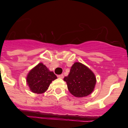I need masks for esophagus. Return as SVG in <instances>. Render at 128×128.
Wrapping results in <instances>:
<instances>
[{"label":"esophagus","mask_w":128,"mask_h":128,"mask_svg":"<svg viewBox=\"0 0 128 128\" xmlns=\"http://www.w3.org/2000/svg\"><path fill=\"white\" fill-rule=\"evenodd\" d=\"M58 77L59 78H61V79H63V78H64V76H63V74H60V75L58 76Z\"/></svg>","instance_id":"obj_1"}]
</instances>
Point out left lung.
Returning <instances> with one entry per match:
<instances>
[{
    "label": "left lung",
    "mask_w": 128,
    "mask_h": 128,
    "mask_svg": "<svg viewBox=\"0 0 128 128\" xmlns=\"http://www.w3.org/2000/svg\"><path fill=\"white\" fill-rule=\"evenodd\" d=\"M63 80L67 84L68 89L73 96L82 98L93 92L96 83L94 73L85 65L76 62L72 65L68 76Z\"/></svg>",
    "instance_id": "8db88e82"
}]
</instances>
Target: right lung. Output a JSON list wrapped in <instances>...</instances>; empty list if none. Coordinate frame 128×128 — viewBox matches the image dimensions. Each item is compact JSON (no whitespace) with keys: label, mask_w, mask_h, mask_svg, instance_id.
I'll list each match as a JSON object with an SVG mask.
<instances>
[{"label":"right lung","mask_w":128,"mask_h":128,"mask_svg":"<svg viewBox=\"0 0 128 128\" xmlns=\"http://www.w3.org/2000/svg\"><path fill=\"white\" fill-rule=\"evenodd\" d=\"M56 78L54 72H50L43 63H39L29 72L27 77V82L32 92L42 94Z\"/></svg>","instance_id":"obj_1"}]
</instances>
